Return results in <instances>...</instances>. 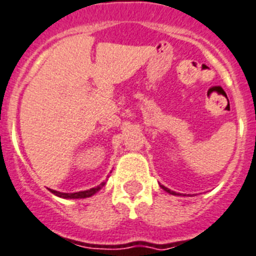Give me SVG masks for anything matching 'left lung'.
I'll list each match as a JSON object with an SVG mask.
<instances>
[{
	"instance_id": "left-lung-1",
	"label": "left lung",
	"mask_w": 256,
	"mask_h": 256,
	"mask_svg": "<svg viewBox=\"0 0 256 256\" xmlns=\"http://www.w3.org/2000/svg\"><path fill=\"white\" fill-rule=\"evenodd\" d=\"M160 186H162V189H164V190L167 192V193L174 194V196H178V194H176V193H174V192H171V190H170V189H167V188H166V186H163V185H160Z\"/></svg>"
}]
</instances>
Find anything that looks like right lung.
<instances>
[{"mask_svg":"<svg viewBox=\"0 0 256 256\" xmlns=\"http://www.w3.org/2000/svg\"><path fill=\"white\" fill-rule=\"evenodd\" d=\"M106 184V182H102V184H100L96 188H92V189H89V190H84V192H78V193H60V192H56V190H52L50 189V192L53 194H56V196H60V198H70V200H78V198H88V196H92L93 194L97 193L100 189H101L104 185Z\"/></svg>","mask_w":256,"mask_h":256,"instance_id":"1","label":"right lung"}]
</instances>
